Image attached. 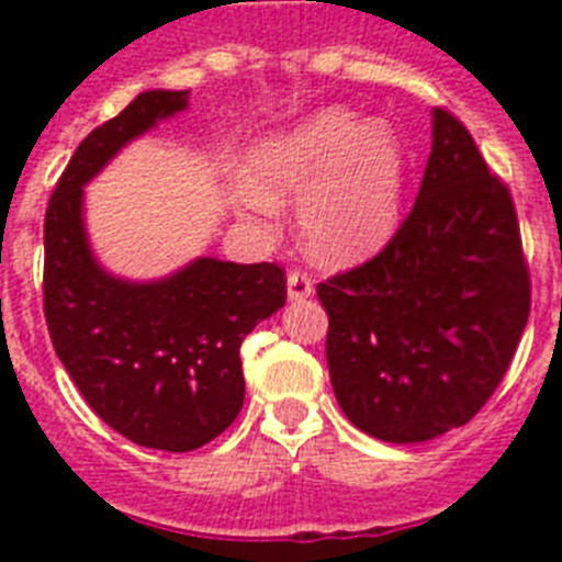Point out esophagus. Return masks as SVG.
<instances>
[{
	"instance_id": "esophagus-1",
	"label": "esophagus",
	"mask_w": 562,
	"mask_h": 562,
	"mask_svg": "<svg viewBox=\"0 0 562 562\" xmlns=\"http://www.w3.org/2000/svg\"><path fill=\"white\" fill-rule=\"evenodd\" d=\"M312 290H315V284H312L310 272L290 270V276H286V295H290V301H304V297L312 295Z\"/></svg>"
}]
</instances>
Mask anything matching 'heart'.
Here are the masks:
<instances>
[{"label": "heart", "mask_w": 562, "mask_h": 562, "mask_svg": "<svg viewBox=\"0 0 562 562\" xmlns=\"http://www.w3.org/2000/svg\"><path fill=\"white\" fill-rule=\"evenodd\" d=\"M250 186L236 193L250 213L304 196L301 231L326 265H357L389 245L402 220L405 151L385 121L324 109L250 154Z\"/></svg>", "instance_id": "heart-1"}]
</instances>
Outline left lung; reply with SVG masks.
<instances>
[{
	"label": "left lung",
	"mask_w": 562,
	"mask_h": 562,
	"mask_svg": "<svg viewBox=\"0 0 562 562\" xmlns=\"http://www.w3.org/2000/svg\"><path fill=\"white\" fill-rule=\"evenodd\" d=\"M342 414L382 441L473 419L504 380L532 310L513 193L473 134L434 109L419 196L374 258L317 284Z\"/></svg>",
	"instance_id": "8db88e82"
}]
</instances>
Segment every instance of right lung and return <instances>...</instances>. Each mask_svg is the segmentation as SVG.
<instances>
[{"label": "right lung", "instance_id": "obj_1", "mask_svg": "<svg viewBox=\"0 0 562 562\" xmlns=\"http://www.w3.org/2000/svg\"><path fill=\"white\" fill-rule=\"evenodd\" d=\"M186 103L188 92L151 89L92 128L44 213V317L58 360L109 428L168 453L231 428L245 402L241 340L286 301V272L270 261L196 258L166 281L128 284L89 252L83 182Z\"/></svg>", "mask_w": 562, "mask_h": 562}]
</instances>
